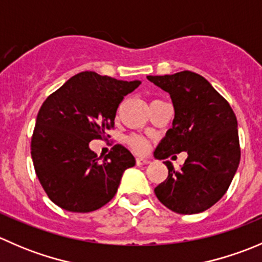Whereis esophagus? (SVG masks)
<instances>
[{
	"mask_svg": "<svg viewBox=\"0 0 262 262\" xmlns=\"http://www.w3.org/2000/svg\"><path fill=\"white\" fill-rule=\"evenodd\" d=\"M136 162H137V165H138V166H146V165H149L150 161L148 160V158L138 157V158H137V160H136Z\"/></svg>",
	"mask_w": 262,
	"mask_h": 262,
	"instance_id": "34e87169",
	"label": "esophagus"
}]
</instances>
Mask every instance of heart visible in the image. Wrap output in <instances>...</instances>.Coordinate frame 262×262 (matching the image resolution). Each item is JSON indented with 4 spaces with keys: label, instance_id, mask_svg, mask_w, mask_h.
I'll return each instance as SVG.
<instances>
[{
    "label": "heart",
    "instance_id": "1",
    "mask_svg": "<svg viewBox=\"0 0 262 262\" xmlns=\"http://www.w3.org/2000/svg\"><path fill=\"white\" fill-rule=\"evenodd\" d=\"M126 143L128 146L134 150V152L143 153L146 152L148 148V141L144 137L138 136V134H132L126 138Z\"/></svg>",
    "mask_w": 262,
    "mask_h": 262
}]
</instances>
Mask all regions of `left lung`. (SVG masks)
<instances>
[{"label":"left lung","mask_w":262,"mask_h":262,"mask_svg":"<svg viewBox=\"0 0 262 262\" xmlns=\"http://www.w3.org/2000/svg\"><path fill=\"white\" fill-rule=\"evenodd\" d=\"M172 100V128L155 150L157 160L186 152L180 170L170 161L168 176L155 189L165 207L196 214L213 207L228 190L241 158L237 118L231 105L203 76L191 71L147 76Z\"/></svg>","instance_id":"1"}]
</instances>
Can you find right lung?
<instances>
[{"instance_id": "right-lung-1", "label": "right lung", "mask_w": 262, "mask_h": 262, "mask_svg": "<svg viewBox=\"0 0 262 262\" xmlns=\"http://www.w3.org/2000/svg\"><path fill=\"white\" fill-rule=\"evenodd\" d=\"M139 84L86 71L43 102L31 138V158L44 191L58 207L89 213L114 198L123 172L136 160L115 144L101 161L89 143L114 128L119 104Z\"/></svg>"}]
</instances>
